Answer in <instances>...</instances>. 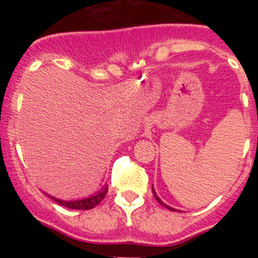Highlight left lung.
I'll list each match as a JSON object with an SVG mask.
<instances>
[{"instance_id": "8db88e82", "label": "left lung", "mask_w": 258, "mask_h": 258, "mask_svg": "<svg viewBox=\"0 0 258 258\" xmlns=\"http://www.w3.org/2000/svg\"><path fill=\"white\" fill-rule=\"evenodd\" d=\"M152 192H154V197H155V199H156V200H157V202H159V203H160V204H161V206H164V207H166V208H168V209H170V211H175V209H173V208H170V207H168V206H165V204H164V203H163V202H161V200H160V199H159V197H157V195H156V192H155V190H154V187H152Z\"/></svg>"}]
</instances>
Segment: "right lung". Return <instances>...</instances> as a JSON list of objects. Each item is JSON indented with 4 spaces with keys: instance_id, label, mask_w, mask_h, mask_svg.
Here are the masks:
<instances>
[{
    "instance_id": "1",
    "label": "right lung",
    "mask_w": 258,
    "mask_h": 258,
    "mask_svg": "<svg viewBox=\"0 0 258 258\" xmlns=\"http://www.w3.org/2000/svg\"><path fill=\"white\" fill-rule=\"evenodd\" d=\"M107 190H108V186H104L103 190H102L99 194H97V195H94V197L88 198V199H83V200H76V202H64V200L56 199V198H52V197L50 198H51L55 203L60 204V206L66 207V208L84 209V211H86V209H92L94 208L95 206H98V204L104 199V197H106Z\"/></svg>"
}]
</instances>
